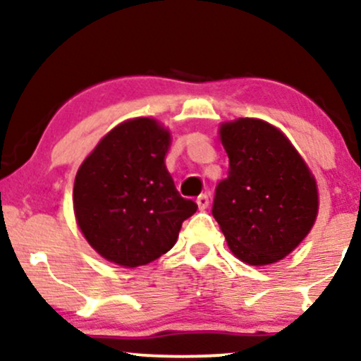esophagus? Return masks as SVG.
<instances>
[{
  "label": "esophagus",
  "instance_id": "34e87169",
  "mask_svg": "<svg viewBox=\"0 0 361 361\" xmlns=\"http://www.w3.org/2000/svg\"><path fill=\"white\" fill-rule=\"evenodd\" d=\"M197 205L200 210H205L207 207H209V197H207V195H200V197L197 198Z\"/></svg>",
  "mask_w": 361,
  "mask_h": 361
}]
</instances>
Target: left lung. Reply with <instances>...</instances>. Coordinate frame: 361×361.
I'll use <instances>...</instances> for the list:
<instances>
[{"label": "left lung", "mask_w": 361, "mask_h": 361, "mask_svg": "<svg viewBox=\"0 0 361 361\" xmlns=\"http://www.w3.org/2000/svg\"><path fill=\"white\" fill-rule=\"evenodd\" d=\"M229 175L212 214L229 250L251 267L283 259L307 238L319 212L312 171L279 127L261 118L219 126Z\"/></svg>", "instance_id": "left-lung-1"}]
</instances>
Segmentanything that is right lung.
Returning <instances> with one entry per match:
<instances>
[{
    "mask_svg": "<svg viewBox=\"0 0 361 361\" xmlns=\"http://www.w3.org/2000/svg\"><path fill=\"white\" fill-rule=\"evenodd\" d=\"M171 130L151 117L115 126L76 173L73 209L81 234L102 258L137 268L175 246L197 204L178 195L166 169Z\"/></svg>",
    "mask_w": 361,
    "mask_h": 361,
    "instance_id": "right-lung-1",
    "label": "right lung"
}]
</instances>
